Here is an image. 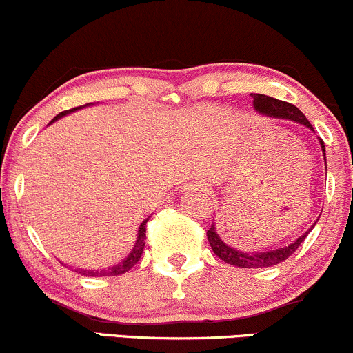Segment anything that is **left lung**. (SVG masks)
<instances>
[{
    "label": "left lung",
    "mask_w": 353,
    "mask_h": 353,
    "mask_svg": "<svg viewBox=\"0 0 353 353\" xmlns=\"http://www.w3.org/2000/svg\"><path fill=\"white\" fill-rule=\"evenodd\" d=\"M252 98H254V106L259 113L267 114V117L288 118V120L298 121V123L306 125L307 128L313 130L310 121L306 120V117H304L301 111L296 108L294 105H291V103L281 101V99L270 98V96H265V94H252ZM321 148H323L325 152L323 142H321ZM313 226H311V228H313ZM206 235H208V242H210L211 248H213L214 255H216L218 259H221L223 262H226V264L235 265V267H243V269H257V267L277 265L281 264V262H284L285 259L291 257V255L298 250L299 245L303 243V240L306 239L307 232L299 236L294 243L288 245V247L276 248V250H269V252H255V254L254 252H252V254H245V252L235 250V248H232L230 245H226L223 240L220 239V235H218L216 228H214V223H211V228L208 230Z\"/></svg>",
    "instance_id": "1"
}]
</instances>
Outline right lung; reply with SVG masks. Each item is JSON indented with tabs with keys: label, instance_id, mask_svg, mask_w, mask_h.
<instances>
[{
	"label": "right lung",
	"instance_id": "right-lung-1",
	"mask_svg": "<svg viewBox=\"0 0 353 353\" xmlns=\"http://www.w3.org/2000/svg\"><path fill=\"white\" fill-rule=\"evenodd\" d=\"M76 110H77V108L61 111V113H59L57 117H55L52 121H55V120H57V118L64 117V114H68V113H70V111H76ZM52 121H50V123H52ZM147 221H148V218H147L145 221H143L142 225H140V228H139V236H137L135 247H133L132 254H130L128 257L125 259L123 262H120V264H118V265H113V267H111V269H106V270H79V274H83V276H92V277H105V276H110V277H111V276H120V274L128 272V270L132 269V267L135 265L137 262L140 261V257H142L143 247H145V242H143V240H145Z\"/></svg>",
	"mask_w": 353,
	"mask_h": 353
}]
</instances>
